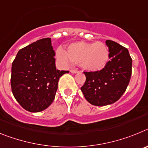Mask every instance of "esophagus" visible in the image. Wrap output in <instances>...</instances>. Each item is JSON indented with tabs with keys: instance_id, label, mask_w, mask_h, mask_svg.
I'll return each instance as SVG.
<instances>
[{
	"instance_id": "1",
	"label": "esophagus",
	"mask_w": 148,
	"mask_h": 148,
	"mask_svg": "<svg viewBox=\"0 0 148 148\" xmlns=\"http://www.w3.org/2000/svg\"><path fill=\"white\" fill-rule=\"evenodd\" d=\"M70 73H74V74H75V73H78V70H74V69H71V70H70Z\"/></svg>"
}]
</instances>
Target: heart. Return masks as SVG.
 Returning a JSON list of instances; mask_svg holds the SVG:
<instances>
[{"instance_id":"obj_1","label":"heart","mask_w":148,"mask_h":148,"mask_svg":"<svg viewBox=\"0 0 148 148\" xmlns=\"http://www.w3.org/2000/svg\"><path fill=\"white\" fill-rule=\"evenodd\" d=\"M57 55L60 59L78 64L83 70L88 72L103 70L110 61L109 49L101 41L72 43L66 47L65 52L58 49Z\"/></svg>"}]
</instances>
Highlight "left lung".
I'll list each match as a JSON object with an SVG mask.
<instances>
[{"label":"left lung","instance_id":"obj_1","mask_svg":"<svg viewBox=\"0 0 148 148\" xmlns=\"http://www.w3.org/2000/svg\"><path fill=\"white\" fill-rule=\"evenodd\" d=\"M110 58L107 66L98 72H84L86 82L81 87L86 100L92 105L115 103L125 92L132 74V58L128 49L118 43L106 40Z\"/></svg>","mask_w":148,"mask_h":148}]
</instances>
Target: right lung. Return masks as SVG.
I'll list each match as a JSON object with an SVG mask.
<instances>
[{
  "label": "right lung",
  "instance_id": "right-lung-1",
  "mask_svg": "<svg viewBox=\"0 0 148 148\" xmlns=\"http://www.w3.org/2000/svg\"><path fill=\"white\" fill-rule=\"evenodd\" d=\"M50 38L40 39L18 51L12 65V92L26 110L38 113L53 103L60 77Z\"/></svg>",
  "mask_w": 148,
  "mask_h": 148
}]
</instances>
